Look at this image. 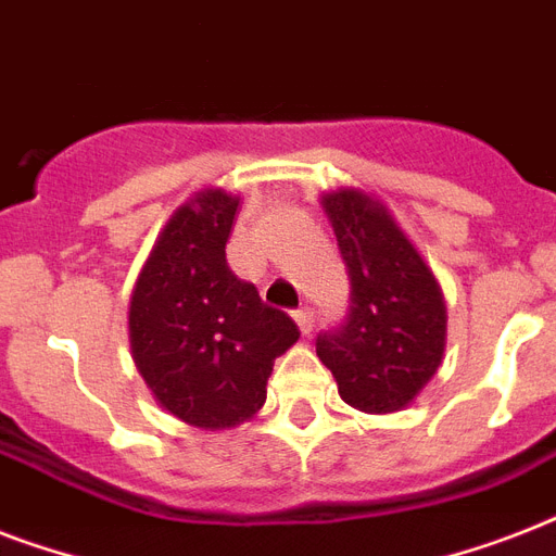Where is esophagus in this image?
I'll list each match as a JSON object with an SVG mask.
<instances>
[{
    "label": "esophagus",
    "mask_w": 556,
    "mask_h": 556,
    "mask_svg": "<svg viewBox=\"0 0 556 556\" xmlns=\"http://www.w3.org/2000/svg\"><path fill=\"white\" fill-rule=\"evenodd\" d=\"M294 323H296V329H300V334H303V338H308V334H312V326H314L312 308H300V312H294Z\"/></svg>",
    "instance_id": "34e87169"
}]
</instances>
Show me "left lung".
Wrapping results in <instances>:
<instances>
[{"label": "left lung", "mask_w": 556, "mask_h": 556, "mask_svg": "<svg viewBox=\"0 0 556 556\" xmlns=\"http://www.w3.org/2000/svg\"><path fill=\"white\" fill-rule=\"evenodd\" d=\"M349 270V317L317 338L340 397L361 413H397L439 371L447 305L435 274L387 204L357 187L323 192Z\"/></svg>", "instance_id": "1"}]
</instances>
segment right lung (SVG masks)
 <instances>
[{"instance_id": "1", "label": "right lung", "mask_w": 556, "mask_h": 556, "mask_svg": "<svg viewBox=\"0 0 556 556\" xmlns=\"http://www.w3.org/2000/svg\"><path fill=\"white\" fill-rule=\"evenodd\" d=\"M239 195L207 187L169 216L129 300V346L161 409L199 430L251 421L300 329L227 268Z\"/></svg>"}]
</instances>
